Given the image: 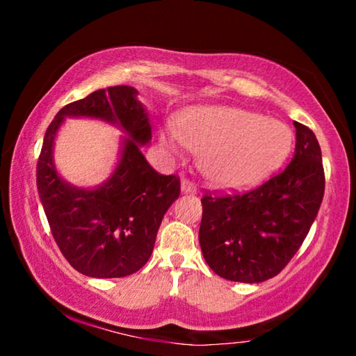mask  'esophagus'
I'll use <instances>...</instances> for the list:
<instances>
[{"label": "esophagus", "instance_id": "esophagus-1", "mask_svg": "<svg viewBox=\"0 0 356 356\" xmlns=\"http://www.w3.org/2000/svg\"><path fill=\"white\" fill-rule=\"evenodd\" d=\"M180 191H182L184 195H195L196 186L193 185L190 180H182V182H180Z\"/></svg>", "mask_w": 356, "mask_h": 356}]
</instances>
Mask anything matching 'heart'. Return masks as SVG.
I'll return each instance as SVG.
<instances>
[{"label":"heart","instance_id":"obj_1","mask_svg":"<svg viewBox=\"0 0 356 356\" xmlns=\"http://www.w3.org/2000/svg\"><path fill=\"white\" fill-rule=\"evenodd\" d=\"M160 144L171 156L186 149L200 152L202 172L213 184L242 188L261 182L286 159L292 131L284 122L236 106H201L160 131Z\"/></svg>","mask_w":356,"mask_h":356}]
</instances>
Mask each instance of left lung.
Instances as JSON below:
<instances>
[{"mask_svg": "<svg viewBox=\"0 0 356 356\" xmlns=\"http://www.w3.org/2000/svg\"><path fill=\"white\" fill-rule=\"evenodd\" d=\"M295 154L259 188L204 196L200 245L221 278L262 282L278 275L303 243L323 200L322 152L316 135L293 120Z\"/></svg>", "mask_w": 356, "mask_h": 356, "instance_id": "8db88e82", "label": "left lung"}]
</instances>
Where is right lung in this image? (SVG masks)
I'll use <instances>...</instances> for the list:
<instances>
[{
    "label": "right lung",
    "instance_id": "add662e5",
    "mask_svg": "<svg viewBox=\"0 0 356 356\" xmlns=\"http://www.w3.org/2000/svg\"><path fill=\"white\" fill-rule=\"evenodd\" d=\"M67 117L102 120L119 128L118 161L95 187H76L58 174L54 143ZM152 140L149 113L131 86L99 89L59 110L45 131L38 161V191L59 250L76 272L91 278H122L152 254L156 232L179 197L176 176L149 165L141 147Z\"/></svg>",
    "mask_w": 356,
    "mask_h": 356
}]
</instances>
